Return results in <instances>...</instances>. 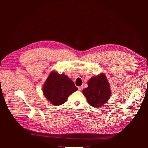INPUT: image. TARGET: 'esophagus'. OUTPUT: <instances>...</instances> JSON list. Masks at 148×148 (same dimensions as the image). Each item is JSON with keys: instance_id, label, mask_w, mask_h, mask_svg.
Here are the masks:
<instances>
[{"instance_id": "34e87169", "label": "esophagus", "mask_w": 148, "mask_h": 148, "mask_svg": "<svg viewBox=\"0 0 148 148\" xmlns=\"http://www.w3.org/2000/svg\"><path fill=\"white\" fill-rule=\"evenodd\" d=\"M83 88H84V86H79L78 87V89L79 91H82L83 89Z\"/></svg>"}]
</instances>
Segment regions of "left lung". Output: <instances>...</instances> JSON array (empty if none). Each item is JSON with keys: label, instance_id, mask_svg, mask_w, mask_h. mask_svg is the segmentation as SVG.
<instances>
[{"label": "left lung", "instance_id": "obj_1", "mask_svg": "<svg viewBox=\"0 0 148 148\" xmlns=\"http://www.w3.org/2000/svg\"><path fill=\"white\" fill-rule=\"evenodd\" d=\"M88 88L83 90V93L91 106L99 107L108 101L111 92L104 74L91 78L88 81Z\"/></svg>", "mask_w": 148, "mask_h": 148}]
</instances>
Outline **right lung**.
<instances>
[{
	"instance_id": "right-lung-1",
	"label": "right lung",
	"mask_w": 148,
	"mask_h": 148,
	"mask_svg": "<svg viewBox=\"0 0 148 148\" xmlns=\"http://www.w3.org/2000/svg\"><path fill=\"white\" fill-rule=\"evenodd\" d=\"M78 88L73 81L64 74L52 72L43 86L44 95L55 106H60L66 102L67 98Z\"/></svg>"
}]
</instances>
